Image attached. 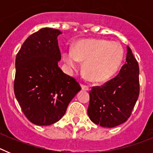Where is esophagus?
I'll use <instances>...</instances> for the list:
<instances>
[{
  "label": "esophagus",
  "instance_id": "esophagus-1",
  "mask_svg": "<svg viewBox=\"0 0 153 153\" xmlns=\"http://www.w3.org/2000/svg\"><path fill=\"white\" fill-rule=\"evenodd\" d=\"M81 88H82L83 90H86V91H88V90H90V88H89L88 86H86V85L84 84H81Z\"/></svg>",
  "mask_w": 153,
  "mask_h": 153
}]
</instances>
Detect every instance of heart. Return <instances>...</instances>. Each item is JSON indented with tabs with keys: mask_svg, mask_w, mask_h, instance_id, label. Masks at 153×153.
Returning <instances> with one entry per match:
<instances>
[{
	"mask_svg": "<svg viewBox=\"0 0 153 153\" xmlns=\"http://www.w3.org/2000/svg\"><path fill=\"white\" fill-rule=\"evenodd\" d=\"M123 49L118 42L89 39L76 42L73 52L65 51L63 60L70 70L83 63V74L89 80L102 83L111 78L120 67Z\"/></svg>",
	"mask_w": 153,
	"mask_h": 153,
	"instance_id": "1",
	"label": "heart"
}]
</instances>
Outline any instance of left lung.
I'll list each match as a JSON object with an SVG mask.
<instances>
[{"instance_id": "8db88e82", "label": "left lung", "mask_w": 153, "mask_h": 153, "mask_svg": "<svg viewBox=\"0 0 153 153\" xmlns=\"http://www.w3.org/2000/svg\"><path fill=\"white\" fill-rule=\"evenodd\" d=\"M126 60L114 78L90 90L87 113L97 125L112 128L123 123L136 105L140 94V68L128 46Z\"/></svg>"}]
</instances>
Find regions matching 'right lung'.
Masks as SVG:
<instances>
[{
  "mask_svg": "<svg viewBox=\"0 0 153 153\" xmlns=\"http://www.w3.org/2000/svg\"><path fill=\"white\" fill-rule=\"evenodd\" d=\"M59 30L42 28L27 37L16 56L14 94L27 118L37 126L60 120L81 90L58 66Z\"/></svg>",
  "mask_w": 153,
  "mask_h": 153,
  "instance_id": "add662e5",
  "label": "right lung"
}]
</instances>
